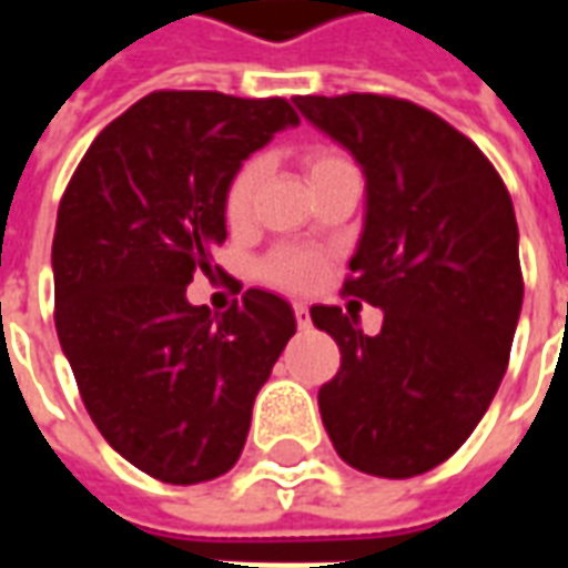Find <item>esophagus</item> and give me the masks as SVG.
I'll list each match as a JSON object with an SVG mask.
<instances>
[{"label": "esophagus", "mask_w": 568, "mask_h": 568, "mask_svg": "<svg viewBox=\"0 0 568 568\" xmlns=\"http://www.w3.org/2000/svg\"><path fill=\"white\" fill-rule=\"evenodd\" d=\"M295 320H297V328H310V307H307V304H295Z\"/></svg>", "instance_id": "esophagus-1"}]
</instances>
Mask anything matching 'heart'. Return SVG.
<instances>
[{
  "label": "heart",
  "mask_w": 568,
  "mask_h": 568,
  "mask_svg": "<svg viewBox=\"0 0 568 568\" xmlns=\"http://www.w3.org/2000/svg\"><path fill=\"white\" fill-rule=\"evenodd\" d=\"M304 163H307L310 182H313V179H320V175H325L328 170H334V166L346 163V158L344 154H337V151L316 149L307 151ZM261 179H264V163H261V158H248V161L236 170L234 179L227 182V191H224V219H227L231 227H240V224L248 222ZM322 267H325V261H322L320 252H313V248L276 246L267 258L261 261L258 271L261 280L276 285V288H285V292H310L313 285L320 283Z\"/></svg>",
  "instance_id": "1"
}]
</instances>
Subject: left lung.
Returning a JSON list of instances; mask_svg holds the SVG:
<instances>
[{
  "label": "left lung",
  "instance_id": "8db88e82",
  "mask_svg": "<svg viewBox=\"0 0 568 568\" xmlns=\"http://www.w3.org/2000/svg\"><path fill=\"white\" fill-rule=\"evenodd\" d=\"M365 173L368 212L344 295L383 310L310 307L341 346L320 414L346 465L414 477L450 459L499 389L520 304L511 194L475 142L423 105L381 93L295 97Z\"/></svg>",
  "mask_w": 568,
  "mask_h": 568
}]
</instances>
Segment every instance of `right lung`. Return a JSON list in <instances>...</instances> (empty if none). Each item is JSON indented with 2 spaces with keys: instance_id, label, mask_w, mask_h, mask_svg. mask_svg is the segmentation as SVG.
Instances as JSON below:
<instances>
[{
  "instance_id": "right-lung-1",
  "label": "right lung",
  "mask_w": 568,
  "mask_h": 568,
  "mask_svg": "<svg viewBox=\"0 0 568 568\" xmlns=\"http://www.w3.org/2000/svg\"><path fill=\"white\" fill-rule=\"evenodd\" d=\"M283 97L154 91L91 142L57 210L54 322L93 426L163 484L231 471L255 395L295 334L280 295L248 288L212 316L194 273H222L224 191L276 130Z\"/></svg>"
}]
</instances>
